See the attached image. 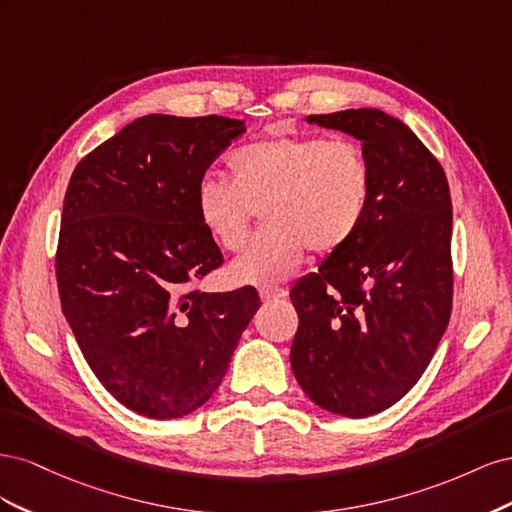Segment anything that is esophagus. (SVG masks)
Instances as JSON below:
<instances>
[{"mask_svg": "<svg viewBox=\"0 0 512 512\" xmlns=\"http://www.w3.org/2000/svg\"><path fill=\"white\" fill-rule=\"evenodd\" d=\"M258 292L262 301H280L288 294L284 288H277V286H262Z\"/></svg>", "mask_w": 512, "mask_h": 512, "instance_id": "1", "label": "esophagus"}]
</instances>
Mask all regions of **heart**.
<instances>
[{"label": "heart", "instance_id": "obj_1", "mask_svg": "<svg viewBox=\"0 0 512 512\" xmlns=\"http://www.w3.org/2000/svg\"><path fill=\"white\" fill-rule=\"evenodd\" d=\"M230 179L209 175L196 188V213L228 252L243 247L262 209L265 230L232 262L239 284L269 286L299 269L309 247L329 256L359 232L371 203V168L359 145L327 136H275L235 151Z\"/></svg>", "mask_w": 512, "mask_h": 512}]
</instances>
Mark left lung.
<instances>
[{"mask_svg":"<svg viewBox=\"0 0 512 512\" xmlns=\"http://www.w3.org/2000/svg\"><path fill=\"white\" fill-rule=\"evenodd\" d=\"M359 138L371 203L354 239L292 286L294 378L316 406L363 418L423 376L453 307V203L440 162L378 108L309 115Z\"/></svg>","mask_w":512,"mask_h":512,"instance_id":"obj_1","label":"left lung"}]
</instances>
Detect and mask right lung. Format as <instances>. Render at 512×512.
<instances>
[{"label": "right lung", "instance_id": "obj_1", "mask_svg": "<svg viewBox=\"0 0 512 512\" xmlns=\"http://www.w3.org/2000/svg\"><path fill=\"white\" fill-rule=\"evenodd\" d=\"M245 132L220 115H147L76 164L55 256L64 316L96 378L149 418L218 389L258 292H200L224 256L196 213L205 170Z\"/></svg>", "mask_w": 512, "mask_h": 512}]
</instances>
